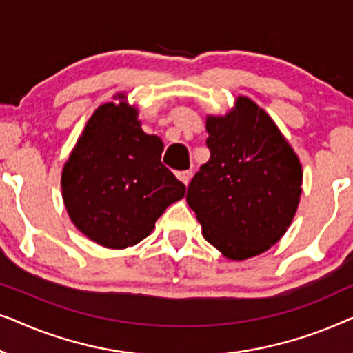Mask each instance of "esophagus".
Listing matches in <instances>:
<instances>
[{"instance_id":"34e87169","label":"esophagus","mask_w":353,"mask_h":353,"mask_svg":"<svg viewBox=\"0 0 353 353\" xmlns=\"http://www.w3.org/2000/svg\"><path fill=\"white\" fill-rule=\"evenodd\" d=\"M176 176H178V180L185 183V185H188V183H190V180H191V176H192V170H183V172H178V173H176Z\"/></svg>"}]
</instances>
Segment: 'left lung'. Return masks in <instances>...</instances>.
Returning a JSON list of instances; mask_svg holds the SVG:
<instances>
[{"mask_svg": "<svg viewBox=\"0 0 353 353\" xmlns=\"http://www.w3.org/2000/svg\"><path fill=\"white\" fill-rule=\"evenodd\" d=\"M209 162L188 186L207 243L231 260L262 254L286 233L302 192V167L263 109L248 98L207 120Z\"/></svg>", "mask_w": 353, "mask_h": 353, "instance_id": "8db88e82", "label": "left lung"}]
</instances>
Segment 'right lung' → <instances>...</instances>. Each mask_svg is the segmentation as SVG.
<instances>
[{
  "mask_svg": "<svg viewBox=\"0 0 353 353\" xmlns=\"http://www.w3.org/2000/svg\"><path fill=\"white\" fill-rule=\"evenodd\" d=\"M137 117V109L123 101L101 105L62 172V196L72 221L104 248L138 244L186 192L161 162V138L144 133Z\"/></svg>",
  "mask_w": 353,
  "mask_h": 353,
  "instance_id": "obj_1",
  "label": "right lung"
}]
</instances>
